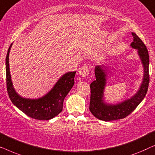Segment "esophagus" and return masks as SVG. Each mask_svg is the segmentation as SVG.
I'll list each match as a JSON object with an SVG mask.
<instances>
[{
    "instance_id": "obj_1",
    "label": "esophagus",
    "mask_w": 155,
    "mask_h": 155,
    "mask_svg": "<svg viewBox=\"0 0 155 155\" xmlns=\"http://www.w3.org/2000/svg\"><path fill=\"white\" fill-rule=\"evenodd\" d=\"M78 72H79L80 76H82V78H85L90 73V70H89L88 67L86 66V65H82L78 70Z\"/></svg>"
}]
</instances>
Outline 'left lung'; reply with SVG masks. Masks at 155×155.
<instances>
[{"instance_id": "1", "label": "left lung", "mask_w": 155, "mask_h": 155, "mask_svg": "<svg viewBox=\"0 0 155 155\" xmlns=\"http://www.w3.org/2000/svg\"><path fill=\"white\" fill-rule=\"evenodd\" d=\"M132 35L133 41L130 46L132 48L137 49V53L144 68L143 82L138 92L130 99L118 104H107L103 101L104 90L107 81V68L104 65H97L94 68L96 80L90 84V111L93 116L101 120L110 121L126 118L136 109L147 94L150 82L149 54L145 44L136 34L132 32Z\"/></svg>"}]
</instances>
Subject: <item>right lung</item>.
<instances>
[{
	"mask_svg": "<svg viewBox=\"0 0 155 155\" xmlns=\"http://www.w3.org/2000/svg\"><path fill=\"white\" fill-rule=\"evenodd\" d=\"M12 44L8 48L5 59L6 84L8 96L12 104L29 117L37 120H50L62 111L65 97L73 87L76 72H69L58 80L52 90L45 96L37 99L21 97L12 86L9 68V53Z\"/></svg>",
	"mask_w": 155,
	"mask_h": 155,
	"instance_id": "1",
	"label": "right lung"
}]
</instances>
